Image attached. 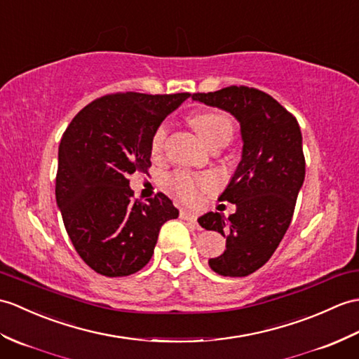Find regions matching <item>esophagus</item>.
Masks as SVG:
<instances>
[{
  "label": "esophagus",
  "instance_id": "1",
  "mask_svg": "<svg viewBox=\"0 0 359 359\" xmlns=\"http://www.w3.org/2000/svg\"><path fill=\"white\" fill-rule=\"evenodd\" d=\"M180 217H182L183 220H187V222H189V223H196V220H197V215H196L194 212H191V211H187V210H183V211H180Z\"/></svg>",
  "mask_w": 359,
  "mask_h": 359
}]
</instances>
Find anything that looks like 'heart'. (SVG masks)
Returning <instances> with one entry per match:
<instances>
[{
  "mask_svg": "<svg viewBox=\"0 0 359 359\" xmlns=\"http://www.w3.org/2000/svg\"><path fill=\"white\" fill-rule=\"evenodd\" d=\"M191 123H193L194 130L200 136L205 144L210 147L212 142L219 139L229 140L232 136V121L226 114L222 113H198L191 118ZM166 131L168 127L166 123L159 125V128L156 130L154 136L151 139V151L153 154L161 153L163 147V142L166 137ZM166 185L176 193L179 197H182L187 202H194L198 197L200 191H210L215 188V179L211 176H193L189 172H176L166 182Z\"/></svg>",
  "mask_w": 359,
  "mask_h": 359,
  "instance_id": "1",
  "label": "heart"
}]
</instances>
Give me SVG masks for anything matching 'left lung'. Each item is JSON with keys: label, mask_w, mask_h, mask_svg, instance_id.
I'll list each match as a JSON object with an SVG mask.
<instances>
[{"label": "left lung", "mask_w": 359, "mask_h": 359, "mask_svg": "<svg viewBox=\"0 0 359 359\" xmlns=\"http://www.w3.org/2000/svg\"><path fill=\"white\" fill-rule=\"evenodd\" d=\"M193 101L232 114L243 142L237 168L220 200L236 212H206L197 222L226 237V249L208 260L223 277H246L269 260L292 220L306 162L297 119L273 97L249 87L196 93Z\"/></svg>", "instance_id": "left-lung-1"}]
</instances>
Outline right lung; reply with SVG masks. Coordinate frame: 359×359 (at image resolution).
Here are the masks:
<instances>
[{
  "label": "right lung",
  "instance_id": "add662e5",
  "mask_svg": "<svg viewBox=\"0 0 359 359\" xmlns=\"http://www.w3.org/2000/svg\"><path fill=\"white\" fill-rule=\"evenodd\" d=\"M189 93H118L74 116L57 151L56 205L79 257L105 277H127L151 260L161 226L179 217L159 193L133 198L128 176L151 165V139Z\"/></svg>",
  "mask_w": 359,
  "mask_h": 359
}]
</instances>
